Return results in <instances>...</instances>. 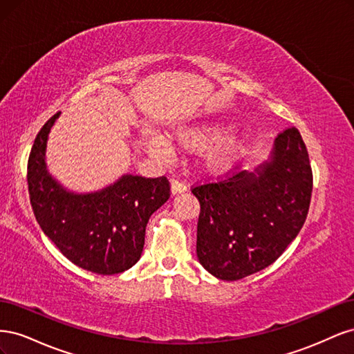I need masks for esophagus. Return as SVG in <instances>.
I'll return each instance as SVG.
<instances>
[{
	"label": "esophagus",
	"instance_id": "1",
	"mask_svg": "<svg viewBox=\"0 0 354 354\" xmlns=\"http://www.w3.org/2000/svg\"><path fill=\"white\" fill-rule=\"evenodd\" d=\"M187 190V186L180 180H171V194L178 195V194H185Z\"/></svg>",
	"mask_w": 354,
	"mask_h": 354
}]
</instances>
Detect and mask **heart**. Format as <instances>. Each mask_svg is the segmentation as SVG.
<instances>
[{
    "instance_id": "heart-1",
    "label": "heart",
    "mask_w": 354,
    "mask_h": 354,
    "mask_svg": "<svg viewBox=\"0 0 354 354\" xmlns=\"http://www.w3.org/2000/svg\"><path fill=\"white\" fill-rule=\"evenodd\" d=\"M229 128L230 125L223 121L205 120L177 127L171 130L169 137L171 140L190 151L208 145L207 151L202 153V168L207 173L220 174L236 162L248 147V138L245 134L232 133L224 136ZM146 145L155 153H162L165 149L164 138L158 136L149 137Z\"/></svg>"
}]
</instances>
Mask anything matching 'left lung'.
<instances>
[{"label":"left lung","mask_w":354,"mask_h":354,"mask_svg":"<svg viewBox=\"0 0 354 354\" xmlns=\"http://www.w3.org/2000/svg\"><path fill=\"white\" fill-rule=\"evenodd\" d=\"M312 189L307 149L294 127L274 138L269 159L254 171L194 187L203 269L221 281H238L274 263L301 230Z\"/></svg>","instance_id":"obj_1"}]
</instances>
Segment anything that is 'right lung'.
<instances>
[{
	"instance_id": "right-lung-1",
	"label": "right lung",
	"mask_w": 354,
	"mask_h": 354,
	"mask_svg": "<svg viewBox=\"0 0 354 354\" xmlns=\"http://www.w3.org/2000/svg\"><path fill=\"white\" fill-rule=\"evenodd\" d=\"M60 112L41 128L28 160L30 205L39 227L75 266L97 274L122 273L142 257L146 224L169 198L167 177L124 174L90 194L66 189L48 173V134Z\"/></svg>"
}]
</instances>
